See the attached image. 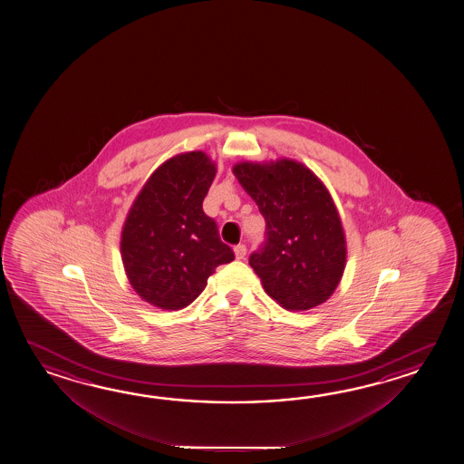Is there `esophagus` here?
Segmentation results:
<instances>
[{"instance_id": "34e87169", "label": "esophagus", "mask_w": 464, "mask_h": 464, "mask_svg": "<svg viewBox=\"0 0 464 464\" xmlns=\"http://www.w3.org/2000/svg\"><path fill=\"white\" fill-rule=\"evenodd\" d=\"M234 252H236L237 260H242V258H246V246H244V244H238V246H236V248H234Z\"/></svg>"}]
</instances>
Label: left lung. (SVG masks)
<instances>
[{
  "label": "left lung",
  "mask_w": 464,
  "mask_h": 464,
  "mask_svg": "<svg viewBox=\"0 0 464 464\" xmlns=\"http://www.w3.org/2000/svg\"><path fill=\"white\" fill-rule=\"evenodd\" d=\"M234 174L266 218V242L248 264L266 294L286 310H310L335 292L346 242L324 182L292 159L240 162Z\"/></svg>",
  "instance_id": "left-lung-1"
}]
</instances>
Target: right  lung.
<instances>
[{"label":"right lung","mask_w":464,"mask_h":464,"mask_svg":"<svg viewBox=\"0 0 464 464\" xmlns=\"http://www.w3.org/2000/svg\"><path fill=\"white\" fill-rule=\"evenodd\" d=\"M216 172L202 150L179 154L154 170L129 210L122 264L132 288L150 305L188 306L214 270L236 256L202 208Z\"/></svg>","instance_id":"obj_1"}]
</instances>
